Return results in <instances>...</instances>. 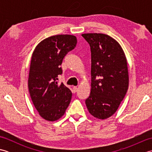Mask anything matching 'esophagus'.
Masks as SVG:
<instances>
[{"label":"esophagus","instance_id":"34e87169","mask_svg":"<svg viewBox=\"0 0 152 152\" xmlns=\"http://www.w3.org/2000/svg\"><path fill=\"white\" fill-rule=\"evenodd\" d=\"M77 91H78V88L76 86H74L73 87V93H76Z\"/></svg>","mask_w":152,"mask_h":152}]
</instances>
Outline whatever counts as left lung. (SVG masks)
I'll list each match as a JSON object with an SVG mask.
<instances>
[{"instance_id": "8db88e82", "label": "left lung", "mask_w": 152, "mask_h": 152, "mask_svg": "<svg viewBox=\"0 0 152 152\" xmlns=\"http://www.w3.org/2000/svg\"><path fill=\"white\" fill-rule=\"evenodd\" d=\"M91 52V93L86 100L93 117L105 119L117 110L129 87L127 61L121 45L102 33L82 34Z\"/></svg>"}]
</instances>
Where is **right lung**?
<instances>
[{
  "mask_svg": "<svg viewBox=\"0 0 152 152\" xmlns=\"http://www.w3.org/2000/svg\"><path fill=\"white\" fill-rule=\"evenodd\" d=\"M76 43L74 35H54L38 43L32 54L28 91L35 108L45 120L57 121L70 104L72 93L57 80L63 73L60 65L64 56Z\"/></svg>",
  "mask_w": 152,
  "mask_h": 152,
  "instance_id": "1",
  "label": "right lung"
}]
</instances>
